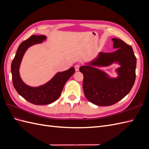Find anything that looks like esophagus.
I'll return each mask as SVG.
<instances>
[{
	"instance_id": "1",
	"label": "esophagus",
	"mask_w": 149,
	"mask_h": 149,
	"mask_svg": "<svg viewBox=\"0 0 149 149\" xmlns=\"http://www.w3.org/2000/svg\"><path fill=\"white\" fill-rule=\"evenodd\" d=\"M79 67H80V65L79 64H77L75 66H74V68H75V71H79Z\"/></svg>"
}]
</instances>
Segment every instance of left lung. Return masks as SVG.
Returning <instances> with one entry per match:
<instances>
[{
  "instance_id": "1",
  "label": "left lung",
  "mask_w": 149,
  "mask_h": 149,
  "mask_svg": "<svg viewBox=\"0 0 149 149\" xmlns=\"http://www.w3.org/2000/svg\"><path fill=\"white\" fill-rule=\"evenodd\" d=\"M112 53H102L86 65L79 68L83 74V88L88 100L100 106H111L124 98L130 91L136 80L137 59L131 46L122 40L113 38ZM114 62L120 67L116 70L118 76L110 78L98 67L108 66Z\"/></svg>"
}]
</instances>
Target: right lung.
<instances>
[{"label": "right lung", "instance_id": "right-lung-1", "mask_svg": "<svg viewBox=\"0 0 149 149\" xmlns=\"http://www.w3.org/2000/svg\"><path fill=\"white\" fill-rule=\"evenodd\" d=\"M46 39L45 35H31L20 45L11 65L12 82L17 92L25 100L35 105L49 104L57 100L66 82L75 72L74 67L58 72L48 82L38 87L30 86L22 81L19 69L25 52L30 47L41 43Z\"/></svg>", "mask_w": 149, "mask_h": 149}]
</instances>
